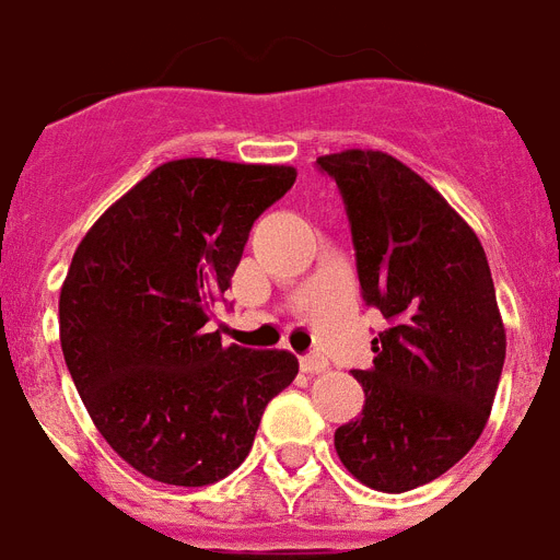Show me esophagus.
I'll use <instances>...</instances> for the list:
<instances>
[{
    "label": "esophagus",
    "instance_id": "1",
    "mask_svg": "<svg viewBox=\"0 0 560 560\" xmlns=\"http://www.w3.org/2000/svg\"><path fill=\"white\" fill-rule=\"evenodd\" d=\"M301 370H303V373H308V375L326 373V370H329V361H326V358H320V355H306V358H301Z\"/></svg>",
    "mask_w": 560,
    "mask_h": 560
}]
</instances>
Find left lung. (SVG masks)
I'll list each match as a JSON object with an SVG mask.
<instances>
[{
    "label": "left lung",
    "instance_id": "left-lung-1",
    "mask_svg": "<svg viewBox=\"0 0 560 560\" xmlns=\"http://www.w3.org/2000/svg\"><path fill=\"white\" fill-rule=\"evenodd\" d=\"M338 182L364 301L390 329L355 370L364 410L335 431L343 468L375 491L436 480L474 448L498 393L506 326L471 225L382 150L320 155Z\"/></svg>",
    "mask_w": 560,
    "mask_h": 560
}]
</instances>
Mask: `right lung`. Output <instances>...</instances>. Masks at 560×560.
<instances>
[{
	"mask_svg": "<svg viewBox=\"0 0 560 560\" xmlns=\"http://www.w3.org/2000/svg\"><path fill=\"white\" fill-rule=\"evenodd\" d=\"M289 164L176 159L103 210L60 289V347L101 436L170 486H210L252 451L262 410L298 375L285 350L222 347L210 306Z\"/></svg>",
	"mask_w": 560,
	"mask_h": 560,
	"instance_id": "add662e5",
	"label": "right lung"
}]
</instances>
